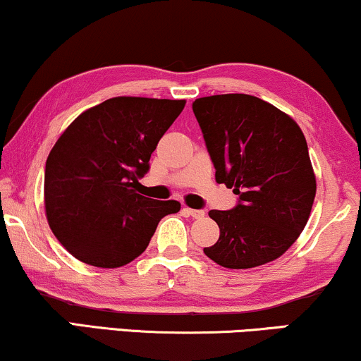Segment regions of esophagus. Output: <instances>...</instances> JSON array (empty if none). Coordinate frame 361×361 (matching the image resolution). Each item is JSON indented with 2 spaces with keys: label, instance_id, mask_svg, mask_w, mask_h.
<instances>
[{
  "label": "esophagus",
  "instance_id": "esophagus-1",
  "mask_svg": "<svg viewBox=\"0 0 361 361\" xmlns=\"http://www.w3.org/2000/svg\"><path fill=\"white\" fill-rule=\"evenodd\" d=\"M184 214H187V215H190V217H194V219H202L204 215H205V212L204 210H197V209H190V207H184Z\"/></svg>",
  "mask_w": 361,
  "mask_h": 361
}]
</instances>
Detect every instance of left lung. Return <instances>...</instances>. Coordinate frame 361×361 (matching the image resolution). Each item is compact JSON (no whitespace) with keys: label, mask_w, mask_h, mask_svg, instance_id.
Listing matches in <instances>:
<instances>
[{"label":"left lung","mask_w":361,"mask_h":361,"mask_svg":"<svg viewBox=\"0 0 361 361\" xmlns=\"http://www.w3.org/2000/svg\"><path fill=\"white\" fill-rule=\"evenodd\" d=\"M192 109L215 180L240 200L232 210H210L221 235L204 254L226 269H252L279 259L305 228L317 192L300 126L249 94L199 97Z\"/></svg>","instance_id":"1"}]
</instances>
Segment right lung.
<instances>
[{
	"mask_svg": "<svg viewBox=\"0 0 361 361\" xmlns=\"http://www.w3.org/2000/svg\"><path fill=\"white\" fill-rule=\"evenodd\" d=\"M185 99L119 96L89 107L59 135L44 171V210L61 245L84 264L118 269L142 254L177 200L135 192Z\"/></svg>",
	"mask_w": 361,
	"mask_h": 361,
	"instance_id": "1",
	"label": "right lung"
}]
</instances>
